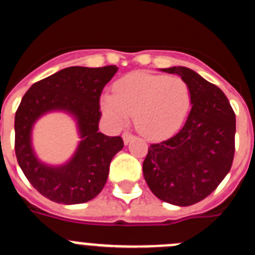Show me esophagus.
Returning a JSON list of instances; mask_svg holds the SVG:
<instances>
[{
  "instance_id": "esophagus-1",
  "label": "esophagus",
  "mask_w": 255,
  "mask_h": 255,
  "mask_svg": "<svg viewBox=\"0 0 255 255\" xmlns=\"http://www.w3.org/2000/svg\"><path fill=\"white\" fill-rule=\"evenodd\" d=\"M132 136H134V135H132L131 132H129V131H125V132H124V134H123L124 143H125V144L129 143V141L131 140V139H132Z\"/></svg>"
}]
</instances>
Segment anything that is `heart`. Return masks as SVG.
I'll list each match as a JSON object with an SVG mask.
<instances>
[{
    "instance_id": "1",
    "label": "heart",
    "mask_w": 255,
    "mask_h": 255,
    "mask_svg": "<svg viewBox=\"0 0 255 255\" xmlns=\"http://www.w3.org/2000/svg\"><path fill=\"white\" fill-rule=\"evenodd\" d=\"M191 105L190 88L179 76L135 71L114 85V94H103L101 107L116 125L134 115L135 128L149 139H164L181 128Z\"/></svg>"
}]
</instances>
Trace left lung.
Returning <instances> with one entry per match:
<instances>
[{"label":"left lung","instance_id":"obj_1","mask_svg":"<svg viewBox=\"0 0 255 255\" xmlns=\"http://www.w3.org/2000/svg\"><path fill=\"white\" fill-rule=\"evenodd\" d=\"M162 71L185 80L191 110L176 135L150 144L143 173L158 199L186 207L208 197L229 173L235 153V112L220 88L191 69L173 66Z\"/></svg>","mask_w":255,"mask_h":255}]
</instances>
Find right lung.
Listing matches in <instances>:
<instances>
[{
	"label": "right lung",
	"instance_id": "obj_1",
	"mask_svg": "<svg viewBox=\"0 0 255 255\" xmlns=\"http://www.w3.org/2000/svg\"><path fill=\"white\" fill-rule=\"evenodd\" d=\"M119 67L71 66L34 83L15 114V153L26 179L43 197L61 204L85 203L106 185L114 155L123 149L121 136L98 131L100 98ZM64 111L78 124L82 140L73 158L62 166H48L36 158L31 129L40 116Z\"/></svg>",
	"mask_w": 255,
	"mask_h": 255
}]
</instances>
